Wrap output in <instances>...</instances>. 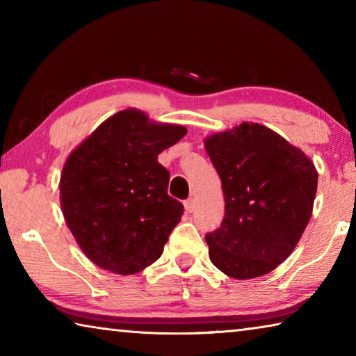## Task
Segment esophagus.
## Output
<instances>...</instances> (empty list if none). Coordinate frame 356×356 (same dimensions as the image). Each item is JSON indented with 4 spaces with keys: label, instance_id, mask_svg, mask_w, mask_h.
Returning <instances> with one entry per match:
<instances>
[{
    "label": "esophagus",
    "instance_id": "34e87169",
    "mask_svg": "<svg viewBox=\"0 0 356 356\" xmlns=\"http://www.w3.org/2000/svg\"><path fill=\"white\" fill-rule=\"evenodd\" d=\"M184 206H185V210L188 213H191L193 210H195V200H186L185 202H184Z\"/></svg>",
    "mask_w": 356,
    "mask_h": 356
}]
</instances>
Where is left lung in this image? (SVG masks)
I'll list each match as a JSON object with an SVG mask.
<instances>
[{
	"label": "left lung",
	"instance_id": "left-lung-1",
	"mask_svg": "<svg viewBox=\"0 0 356 356\" xmlns=\"http://www.w3.org/2000/svg\"><path fill=\"white\" fill-rule=\"evenodd\" d=\"M204 147L225 195L221 226L206 236L210 261L234 280L270 273L292 254L311 220L314 163L257 122L209 135Z\"/></svg>",
	"mask_w": 356,
	"mask_h": 356
}]
</instances>
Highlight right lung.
Returning <instances> with one entry per match:
<instances>
[{"instance_id": "1", "label": "right lung", "mask_w": 356, "mask_h": 356, "mask_svg": "<svg viewBox=\"0 0 356 356\" xmlns=\"http://www.w3.org/2000/svg\"><path fill=\"white\" fill-rule=\"evenodd\" d=\"M186 135L184 125L127 108L72 150L59 179L64 220L100 268L134 275L152 265L184 213L168 196L170 172L156 159Z\"/></svg>"}]
</instances>
